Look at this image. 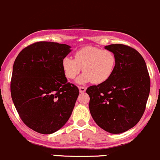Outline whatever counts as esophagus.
<instances>
[{
	"mask_svg": "<svg viewBox=\"0 0 160 160\" xmlns=\"http://www.w3.org/2000/svg\"><path fill=\"white\" fill-rule=\"evenodd\" d=\"M79 92H85V90H86V88H85V87H83V86H79Z\"/></svg>",
	"mask_w": 160,
	"mask_h": 160,
	"instance_id": "esophagus-1",
	"label": "esophagus"
}]
</instances>
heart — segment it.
Segmentation results:
<instances>
[{"instance_id": "heart-1", "label": "heart", "mask_w": 160, "mask_h": 160, "mask_svg": "<svg viewBox=\"0 0 160 160\" xmlns=\"http://www.w3.org/2000/svg\"><path fill=\"white\" fill-rule=\"evenodd\" d=\"M75 58L65 56L62 60L65 76L74 79L83 68L84 72L78 78L79 84L93 82L102 84L111 78L116 66V56L112 52L95 46H85L75 52Z\"/></svg>"}]
</instances>
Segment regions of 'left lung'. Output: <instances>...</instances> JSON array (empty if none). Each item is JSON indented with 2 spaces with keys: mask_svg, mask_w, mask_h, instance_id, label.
Listing matches in <instances>:
<instances>
[{
  "mask_svg": "<svg viewBox=\"0 0 160 160\" xmlns=\"http://www.w3.org/2000/svg\"><path fill=\"white\" fill-rule=\"evenodd\" d=\"M105 49L114 53L116 62L111 78L86 92L89 110L99 127L113 134L136 126L144 113L150 91V78L145 60L136 49L122 44Z\"/></svg>",
  "mask_w": 160,
  "mask_h": 160,
  "instance_id": "8db88e82",
  "label": "left lung"
}]
</instances>
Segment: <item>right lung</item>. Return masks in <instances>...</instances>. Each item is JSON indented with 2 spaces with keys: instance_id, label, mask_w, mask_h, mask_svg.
<instances>
[{
  "instance_id": "1",
  "label": "right lung",
  "mask_w": 160,
  "mask_h": 160,
  "mask_svg": "<svg viewBox=\"0 0 160 160\" xmlns=\"http://www.w3.org/2000/svg\"><path fill=\"white\" fill-rule=\"evenodd\" d=\"M70 46L38 42L24 48L13 66L11 94L23 122L42 134L60 129L72 115L79 94L68 82L62 60Z\"/></svg>"
}]
</instances>
